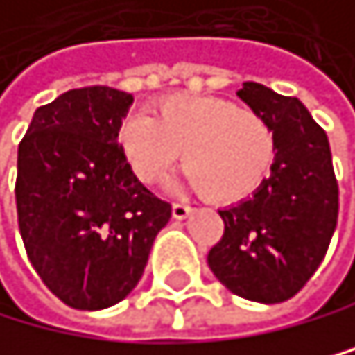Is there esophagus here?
I'll return each instance as SVG.
<instances>
[{
  "label": "esophagus",
  "instance_id": "esophagus-1",
  "mask_svg": "<svg viewBox=\"0 0 355 355\" xmlns=\"http://www.w3.org/2000/svg\"><path fill=\"white\" fill-rule=\"evenodd\" d=\"M190 212H192V208H190V205H185V203H174L172 205V217L179 219V221L188 217Z\"/></svg>",
  "mask_w": 355,
  "mask_h": 355
}]
</instances>
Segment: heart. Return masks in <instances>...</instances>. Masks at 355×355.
<instances>
[{
    "mask_svg": "<svg viewBox=\"0 0 355 355\" xmlns=\"http://www.w3.org/2000/svg\"><path fill=\"white\" fill-rule=\"evenodd\" d=\"M118 147L143 183L161 181L181 156L188 183L214 203L255 194L277 159L266 118L217 96H170L154 116H127L118 127Z\"/></svg>",
    "mask_w": 355,
    "mask_h": 355,
    "instance_id": "1",
    "label": "heart"
}]
</instances>
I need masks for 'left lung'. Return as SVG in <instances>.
Listing matches in <instances>:
<instances>
[{"mask_svg": "<svg viewBox=\"0 0 355 355\" xmlns=\"http://www.w3.org/2000/svg\"><path fill=\"white\" fill-rule=\"evenodd\" d=\"M237 96L264 116L277 159L264 185L219 210L223 237L208 266L228 291L261 304L293 297L322 264L338 221V183L324 129L297 98L243 83Z\"/></svg>", "mask_w": 355, "mask_h": 355, "instance_id": "left-lung-1", "label": "left lung"}]
</instances>
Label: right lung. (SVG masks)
<instances>
[{
  "label": "right lung",
  "instance_id": "right-lung-1",
  "mask_svg": "<svg viewBox=\"0 0 355 355\" xmlns=\"http://www.w3.org/2000/svg\"><path fill=\"white\" fill-rule=\"evenodd\" d=\"M134 103L71 89L33 114L17 150V219L28 259L64 304L100 311L136 288L172 205L129 170L118 127Z\"/></svg>",
  "mask_w": 355,
  "mask_h": 355
}]
</instances>
